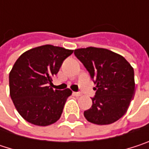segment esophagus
I'll use <instances>...</instances> for the list:
<instances>
[{
    "label": "esophagus",
    "mask_w": 149,
    "mask_h": 149,
    "mask_svg": "<svg viewBox=\"0 0 149 149\" xmlns=\"http://www.w3.org/2000/svg\"><path fill=\"white\" fill-rule=\"evenodd\" d=\"M73 95L76 97H80L82 95V93L81 92H73Z\"/></svg>",
    "instance_id": "1"
}]
</instances>
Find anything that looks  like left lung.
<instances>
[{"instance_id": "left-lung-1", "label": "left lung", "mask_w": 149, "mask_h": 149, "mask_svg": "<svg viewBox=\"0 0 149 149\" xmlns=\"http://www.w3.org/2000/svg\"><path fill=\"white\" fill-rule=\"evenodd\" d=\"M81 61L97 85L92 106L84 112L90 123L106 125L119 120L127 111L134 94V69L121 55L108 49H76Z\"/></svg>"}]
</instances>
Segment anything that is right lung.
<instances>
[{"label":"right lung","mask_w":149,"mask_h":149,"mask_svg":"<svg viewBox=\"0 0 149 149\" xmlns=\"http://www.w3.org/2000/svg\"><path fill=\"white\" fill-rule=\"evenodd\" d=\"M72 52L45 45L25 52L16 60L9 73L10 97L19 114L28 123L47 126L60 118L72 91L53 90L51 84L52 77Z\"/></svg>","instance_id":"obj_1"}]
</instances>
